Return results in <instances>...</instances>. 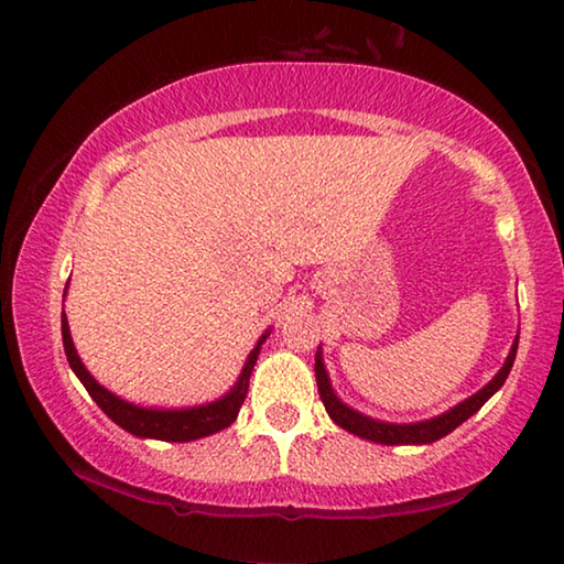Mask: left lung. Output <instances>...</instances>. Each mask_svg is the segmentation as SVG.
I'll return each instance as SVG.
<instances>
[{"instance_id": "1", "label": "left lung", "mask_w": 564, "mask_h": 564, "mask_svg": "<svg viewBox=\"0 0 564 564\" xmlns=\"http://www.w3.org/2000/svg\"><path fill=\"white\" fill-rule=\"evenodd\" d=\"M518 340H520V336H514L508 358H505L502 368L495 373V378L488 386H482L475 395L465 398L463 403H457L455 408L445 410V413L435 415L431 420H417V423H386V420L362 415V413H358V410H352L350 405L343 403V400L336 395V390H333V386H330L326 366H323L321 346L316 352L318 393H321L323 405H326L333 423L340 425L343 431L362 437V441L380 443V445H427V443L441 441V437H445L447 433H453L457 425H463L467 417L475 415L477 410H480L495 393H498L505 380H508V376H510L514 352H518Z\"/></svg>"}]
</instances>
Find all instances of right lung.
<instances>
[{
	"label": "right lung",
	"mask_w": 564,
	"mask_h": 564,
	"mask_svg": "<svg viewBox=\"0 0 564 564\" xmlns=\"http://www.w3.org/2000/svg\"><path fill=\"white\" fill-rule=\"evenodd\" d=\"M66 289H69V283H66ZM66 289H64V299H66ZM269 336H271V328L256 340V348L248 352V358L243 362L241 376H238L234 388L228 390L226 395L212 400V403L191 405V408H144L113 395L109 388H104L99 380L89 373L87 366H84L79 358V352L74 348L69 323H66V313H62V340H64L66 360H69V368L74 370L76 378H79L84 388L89 390L94 403H97L104 413H107L113 423L123 427L127 433L137 437H151V441H166V443L198 441V437L214 435L234 423L248 393V378H251V370L256 366V360H259L261 346Z\"/></svg>",
	"instance_id": "right-lung-1"
}]
</instances>
